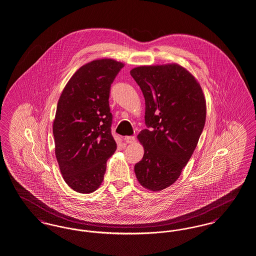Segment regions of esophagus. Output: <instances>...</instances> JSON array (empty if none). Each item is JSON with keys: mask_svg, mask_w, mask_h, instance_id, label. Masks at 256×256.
<instances>
[{"mask_svg": "<svg viewBox=\"0 0 256 256\" xmlns=\"http://www.w3.org/2000/svg\"><path fill=\"white\" fill-rule=\"evenodd\" d=\"M135 137L134 136H126L124 137V141H126V143L128 144H132L135 142Z\"/></svg>", "mask_w": 256, "mask_h": 256, "instance_id": "1", "label": "esophagus"}]
</instances>
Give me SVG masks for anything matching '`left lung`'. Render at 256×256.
Listing matches in <instances>:
<instances>
[{"label": "left lung", "mask_w": 256, "mask_h": 256, "mask_svg": "<svg viewBox=\"0 0 256 256\" xmlns=\"http://www.w3.org/2000/svg\"><path fill=\"white\" fill-rule=\"evenodd\" d=\"M130 75L143 92L144 123L138 134L143 159L134 166L144 188L159 192L174 184L203 132L206 100L194 77L177 64L144 66Z\"/></svg>", "instance_id": "left-lung-1"}]
</instances>
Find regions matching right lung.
I'll return each instance as SVG.
<instances>
[{
    "instance_id": "obj_1",
    "label": "right lung",
    "mask_w": 256,
    "mask_h": 256,
    "mask_svg": "<svg viewBox=\"0 0 256 256\" xmlns=\"http://www.w3.org/2000/svg\"><path fill=\"white\" fill-rule=\"evenodd\" d=\"M123 68L112 59L82 66L58 101L53 122L55 155L64 180L77 192L92 194L100 186L106 161L117 148L108 99Z\"/></svg>"
}]
</instances>
